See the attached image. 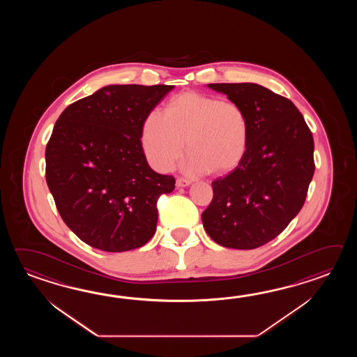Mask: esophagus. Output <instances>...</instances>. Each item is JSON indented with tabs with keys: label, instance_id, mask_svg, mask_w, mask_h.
<instances>
[{
	"label": "esophagus",
	"instance_id": "esophagus-1",
	"mask_svg": "<svg viewBox=\"0 0 357 357\" xmlns=\"http://www.w3.org/2000/svg\"><path fill=\"white\" fill-rule=\"evenodd\" d=\"M191 185V181L190 180H186V178H177L176 180V188H186V186H190Z\"/></svg>",
	"mask_w": 357,
	"mask_h": 357
}]
</instances>
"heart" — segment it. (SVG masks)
<instances>
[{
	"instance_id": "heart-1",
	"label": "heart",
	"mask_w": 357,
	"mask_h": 357,
	"mask_svg": "<svg viewBox=\"0 0 357 357\" xmlns=\"http://www.w3.org/2000/svg\"><path fill=\"white\" fill-rule=\"evenodd\" d=\"M249 137V117L238 103L185 91L169 100L166 114H148L140 144L149 165L160 172L174 167L186 139L189 172L227 174L243 162Z\"/></svg>"
}]
</instances>
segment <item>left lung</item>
Masks as SVG:
<instances>
[{
    "instance_id": "1",
    "label": "left lung",
    "mask_w": 357,
    "mask_h": 357,
    "mask_svg": "<svg viewBox=\"0 0 357 357\" xmlns=\"http://www.w3.org/2000/svg\"><path fill=\"white\" fill-rule=\"evenodd\" d=\"M249 117L243 162L213 182L202 214L206 234L229 249L251 250L272 241L301 211L314 175V139L296 106L254 83L208 84Z\"/></svg>"
}]
</instances>
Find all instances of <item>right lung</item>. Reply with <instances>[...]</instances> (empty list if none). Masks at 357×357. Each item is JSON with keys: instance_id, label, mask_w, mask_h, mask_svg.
I'll return each mask as SVG.
<instances>
[{"instance_id": "add662e5", "label": "right lung", "mask_w": 357, "mask_h": 357, "mask_svg": "<svg viewBox=\"0 0 357 357\" xmlns=\"http://www.w3.org/2000/svg\"><path fill=\"white\" fill-rule=\"evenodd\" d=\"M174 85L114 84L61 114L46 148V180L61 218L82 241L108 252L142 248L158 220L172 176L149 167L145 117Z\"/></svg>"}]
</instances>
